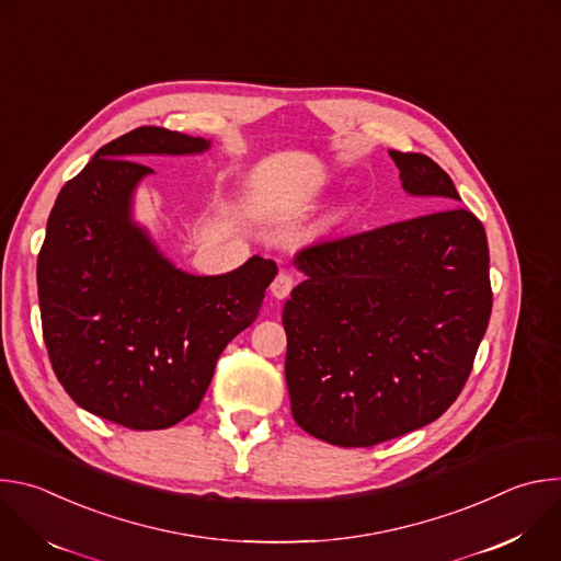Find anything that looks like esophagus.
Segmentation results:
<instances>
[{
    "mask_svg": "<svg viewBox=\"0 0 561 561\" xmlns=\"http://www.w3.org/2000/svg\"><path fill=\"white\" fill-rule=\"evenodd\" d=\"M293 286H295L293 277H290L288 273L279 271V273H277V277H275V279H273V284H271V293H273V297H275V299H286V297L290 295Z\"/></svg>",
    "mask_w": 561,
    "mask_h": 561,
    "instance_id": "obj_1",
    "label": "esophagus"
}]
</instances>
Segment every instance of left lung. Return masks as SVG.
Listing matches in <instances>:
<instances>
[{
  "mask_svg": "<svg viewBox=\"0 0 561 561\" xmlns=\"http://www.w3.org/2000/svg\"><path fill=\"white\" fill-rule=\"evenodd\" d=\"M388 154L402 188L444 210L299 251L304 282L282 312L293 417L344 448L442 417L493 308L482 221L457 206L453 180L431 157Z\"/></svg>",
  "mask_w": 561,
  "mask_h": 561,
  "instance_id": "8db88e82",
  "label": "left lung"
}]
</instances>
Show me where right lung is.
<instances>
[{
  "label": "right lung",
  "mask_w": 561,
  "mask_h": 561,
  "mask_svg": "<svg viewBox=\"0 0 561 561\" xmlns=\"http://www.w3.org/2000/svg\"><path fill=\"white\" fill-rule=\"evenodd\" d=\"M208 148L135 128L66 182L46 224L37 293L53 370L77 407L133 431L197 411L221 351L255 322L277 275L260 255L224 275L186 273L135 221V193L154 173L137 157Z\"/></svg>",
  "instance_id": "obj_1"
}]
</instances>
